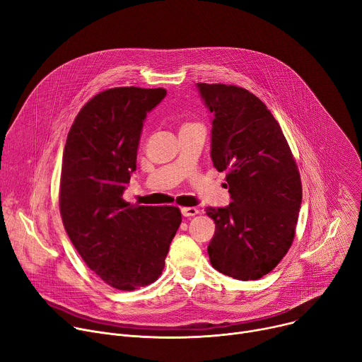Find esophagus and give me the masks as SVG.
<instances>
[{"instance_id": "obj_1", "label": "esophagus", "mask_w": 362, "mask_h": 362, "mask_svg": "<svg viewBox=\"0 0 362 362\" xmlns=\"http://www.w3.org/2000/svg\"><path fill=\"white\" fill-rule=\"evenodd\" d=\"M182 214L183 216H195L197 214H199V209L195 206H186V208H182Z\"/></svg>"}]
</instances>
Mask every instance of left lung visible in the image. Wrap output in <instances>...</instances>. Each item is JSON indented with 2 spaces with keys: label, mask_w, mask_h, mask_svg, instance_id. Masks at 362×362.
Returning a JSON list of instances; mask_svg holds the SVG:
<instances>
[{
  "label": "left lung",
  "mask_w": 362,
  "mask_h": 362,
  "mask_svg": "<svg viewBox=\"0 0 362 362\" xmlns=\"http://www.w3.org/2000/svg\"><path fill=\"white\" fill-rule=\"evenodd\" d=\"M212 113L211 158L231 204L206 208L215 223L208 246L212 268L234 279L269 274L290 249L301 208V180L272 113L246 88L197 84Z\"/></svg>",
  "instance_id": "8db88e82"
}]
</instances>
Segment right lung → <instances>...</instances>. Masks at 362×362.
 I'll return each mask as SVG.
<instances>
[{"label": "right lung", "instance_id": "right-lung-1", "mask_svg": "<svg viewBox=\"0 0 362 362\" xmlns=\"http://www.w3.org/2000/svg\"><path fill=\"white\" fill-rule=\"evenodd\" d=\"M164 88L116 87L95 94L72 124L62 157L59 209L87 267L106 284L132 291L153 284L182 223L176 206H141L122 195L136 170L147 113Z\"/></svg>", "mask_w": 362, "mask_h": 362}]
</instances>
